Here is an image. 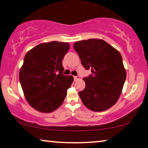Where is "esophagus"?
I'll use <instances>...</instances> for the list:
<instances>
[{
	"mask_svg": "<svg viewBox=\"0 0 148 148\" xmlns=\"http://www.w3.org/2000/svg\"><path fill=\"white\" fill-rule=\"evenodd\" d=\"M79 78H80L79 76H74V81H76V80L79 79Z\"/></svg>",
	"mask_w": 148,
	"mask_h": 148,
	"instance_id": "34e87169",
	"label": "esophagus"
}]
</instances>
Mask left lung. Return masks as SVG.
<instances>
[{
	"label": "left lung",
	"instance_id": "obj_1",
	"mask_svg": "<svg viewBox=\"0 0 148 148\" xmlns=\"http://www.w3.org/2000/svg\"><path fill=\"white\" fill-rule=\"evenodd\" d=\"M81 63L92 74L84 77L86 87L79 92L82 102L94 112L109 109L116 103L126 79V71L119 52L101 39L74 44Z\"/></svg>",
	"mask_w": 148,
	"mask_h": 148
}]
</instances>
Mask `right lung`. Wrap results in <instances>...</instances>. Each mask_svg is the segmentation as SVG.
I'll return each instance as SVG.
<instances>
[{"instance_id":"right-lung-1","label":"right lung","mask_w":148,"mask_h":148,"mask_svg":"<svg viewBox=\"0 0 148 148\" xmlns=\"http://www.w3.org/2000/svg\"><path fill=\"white\" fill-rule=\"evenodd\" d=\"M70 49L68 42L42 43L26 53L19 71V82L27 102L39 112L58 108L73 82L63 75L62 61Z\"/></svg>"}]
</instances>
